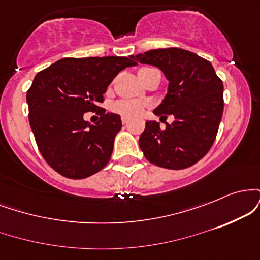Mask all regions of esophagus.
I'll return each instance as SVG.
<instances>
[{
  "label": "esophagus",
  "mask_w": 260,
  "mask_h": 260,
  "mask_svg": "<svg viewBox=\"0 0 260 260\" xmlns=\"http://www.w3.org/2000/svg\"><path fill=\"white\" fill-rule=\"evenodd\" d=\"M121 121H122V123H123V124H127L128 123V118L127 117H123V116H122Z\"/></svg>",
  "instance_id": "1"
}]
</instances>
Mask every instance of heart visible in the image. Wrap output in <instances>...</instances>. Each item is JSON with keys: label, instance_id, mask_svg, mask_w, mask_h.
<instances>
[{"label": "heart", "instance_id": "heart-1", "mask_svg": "<svg viewBox=\"0 0 260 260\" xmlns=\"http://www.w3.org/2000/svg\"><path fill=\"white\" fill-rule=\"evenodd\" d=\"M148 107V104L140 100H118L112 104L111 110L117 115L127 118H136Z\"/></svg>", "mask_w": 260, "mask_h": 260}]
</instances>
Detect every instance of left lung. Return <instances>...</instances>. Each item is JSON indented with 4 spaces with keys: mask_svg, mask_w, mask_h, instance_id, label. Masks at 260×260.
<instances>
[{
    "mask_svg": "<svg viewBox=\"0 0 260 260\" xmlns=\"http://www.w3.org/2000/svg\"><path fill=\"white\" fill-rule=\"evenodd\" d=\"M132 57L162 71L168 94L154 113L161 118L175 116L165 129L159 122L147 121L139 138L145 159L171 170L194 165L215 142L223 111L222 80L210 62L183 49L150 50Z\"/></svg>",
    "mask_w": 260,
    "mask_h": 260,
    "instance_id": "8db88e82",
    "label": "left lung"
}]
</instances>
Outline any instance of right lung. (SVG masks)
<instances>
[{
	"label": "right lung",
	"mask_w": 260,
	"mask_h": 260,
	"mask_svg": "<svg viewBox=\"0 0 260 260\" xmlns=\"http://www.w3.org/2000/svg\"><path fill=\"white\" fill-rule=\"evenodd\" d=\"M132 56L62 58L40 71L26 92L29 123L39 151L59 175L73 180L89 177L109 162L120 115L98 106L113 78L136 66ZM85 112L101 116L95 125Z\"/></svg>",
	"instance_id": "right-lung-1"
}]
</instances>
